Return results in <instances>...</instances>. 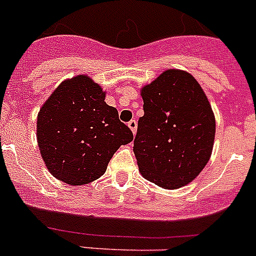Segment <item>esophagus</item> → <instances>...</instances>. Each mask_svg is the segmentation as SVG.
<instances>
[{"instance_id":"34e87169","label":"esophagus","mask_w":256,"mask_h":256,"mask_svg":"<svg viewBox=\"0 0 256 256\" xmlns=\"http://www.w3.org/2000/svg\"><path fill=\"white\" fill-rule=\"evenodd\" d=\"M128 126L130 128H132V134H135V132H136V126H138V124H136V121H135V120H132V121H128Z\"/></svg>"}]
</instances>
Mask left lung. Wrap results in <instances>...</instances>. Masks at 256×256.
I'll return each mask as SVG.
<instances>
[{"label":"left lung","instance_id":"8db88e82","mask_svg":"<svg viewBox=\"0 0 256 256\" xmlns=\"http://www.w3.org/2000/svg\"><path fill=\"white\" fill-rule=\"evenodd\" d=\"M134 154L146 180L160 188L190 184L210 160L214 116L194 76L166 70L142 90Z\"/></svg>","mask_w":256,"mask_h":256}]
</instances>
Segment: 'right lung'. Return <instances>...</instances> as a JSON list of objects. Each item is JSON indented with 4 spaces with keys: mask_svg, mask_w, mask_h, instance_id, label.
<instances>
[{
    "mask_svg": "<svg viewBox=\"0 0 256 256\" xmlns=\"http://www.w3.org/2000/svg\"><path fill=\"white\" fill-rule=\"evenodd\" d=\"M95 82L79 75L58 86L38 117V143L60 181L84 184L102 177L114 152L134 139Z\"/></svg>",
    "mask_w": 256,
    "mask_h": 256,
    "instance_id": "right-lung-1",
    "label": "right lung"
}]
</instances>
